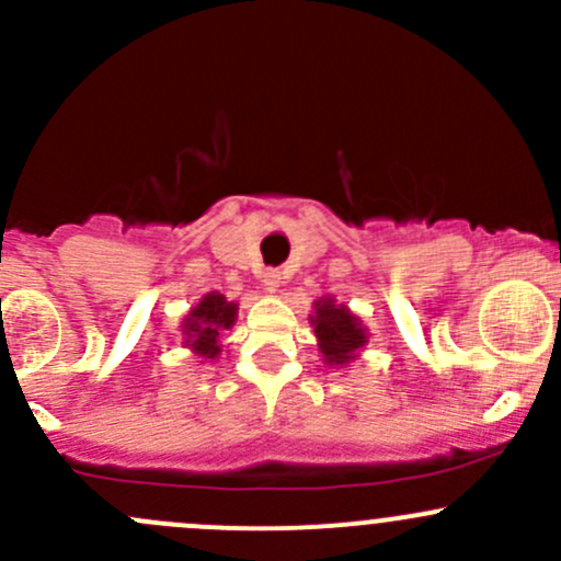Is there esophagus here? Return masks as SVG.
Segmentation results:
<instances>
[{
	"label": "esophagus",
	"instance_id": "1",
	"mask_svg": "<svg viewBox=\"0 0 561 561\" xmlns=\"http://www.w3.org/2000/svg\"><path fill=\"white\" fill-rule=\"evenodd\" d=\"M260 282H263V290H265V293H276V290H279V287H282V274H279V271L268 268V271H265L263 279H260Z\"/></svg>",
	"mask_w": 561,
	"mask_h": 561
}]
</instances>
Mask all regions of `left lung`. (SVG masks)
Segmentation results:
<instances>
[{"instance_id":"1","label":"left lung","mask_w":561,"mask_h":561,"mask_svg":"<svg viewBox=\"0 0 561 561\" xmlns=\"http://www.w3.org/2000/svg\"><path fill=\"white\" fill-rule=\"evenodd\" d=\"M309 320H312L317 344H320L322 360L328 366L350 364V360L358 358V350L369 342L358 317L344 304H336L328 296L314 301V314Z\"/></svg>"}]
</instances>
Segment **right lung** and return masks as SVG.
<instances>
[{
	"mask_svg": "<svg viewBox=\"0 0 561 561\" xmlns=\"http://www.w3.org/2000/svg\"><path fill=\"white\" fill-rule=\"evenodd\" d=\"M239 314V304L228 301L222 293H208L192 307L186 320L181 322V333H184V347H190L197 358L214 360L222 353L219 336L228 331Z\"/></svg>",
	"mask_w": 561,
	"mask_h": 561,
	"instance_id": "add662e5",
	"label": "right lung"
}]
</instances>
